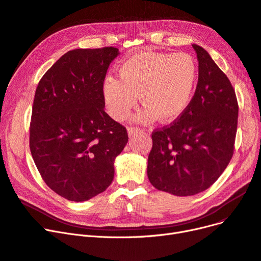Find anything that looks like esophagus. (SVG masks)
I'll use <instances>...</instances> for the list:
<instances>
[{
    "label": "esophagus",
    "instance_id": "1",
    "mask_svg": "<svg viewBox=\"0 0 261 261\" xmlns=\"http://www.w3.org/2000/svg\"><path fill=\"white\" fill-rule=\"evenodd\" d=\"M143 131H144L143 129H140V128H137V127H129L128 128V133L130 134V136H132V134L142 133Z\"/></svg>",
    "mask_w": 261,
    "mask_h": 261
}]
</instances>
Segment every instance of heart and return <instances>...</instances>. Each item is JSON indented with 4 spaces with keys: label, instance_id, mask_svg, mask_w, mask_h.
<instances>
[{
    "label": "heart",
    "instance_id": "obj_1",
    "mask_svg": "<svg viewBox=\"0 0 261 261\" xmlns=\"http://www.w3.org/2000/svg\"><path fill=\"white\" fill-rule=\"evenodd\" d=\"M198 82V65L187 54L146 51L134 55L119 69L118 81L106 80L103 98L116 120H123L136 106L138 94L145 105L137 119L171 122L187 109Z\"/></svg>",
    "mask_w": 261,
    "mask_h": 261
}]
</instances>
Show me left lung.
Masks as SVG:
<instances>
[{"label":"left lung","mask_w":261,"mask_h":261,"mask_svg":"<svg viewBox=\"0 0 261 261\" xmlns=\"http://www.w3.org/2000/svg\"><path fill=\"white\" fill-rule=\"evenodd\" d=\"M194 96L180 117L151 133L147 175L153 187L186 197L218 179L233 156L239 105L227 75L198 45Z\"/></svg>","instance_id":"obj_1"}]
</instances>
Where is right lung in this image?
<instances>
[{
	"label": "right lung",
	"mask_w": 261,
	"mask_h": 261,
	"mask_svg": "<svg viewBox=\"0 0 261 261\" xmlns=\"http://www.w3.org/2000/svg\"><path fill=\"white\" fill-rule=\"evenodd\" d=\"M118 55L112 46L70 50L37 85L30 150L46 185L66 200L86 201L108 188L128 142L127 129L104 111V80Z\"/></svg>",
	"instance_id": "right-lung-1"
}]
</instances>
